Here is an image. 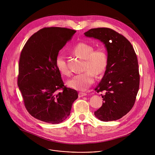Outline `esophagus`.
Returning a JSON list of instances; mask_svg holds the SVG:
<instances>
[{
	"label": "esophagus",
	"mask_w": 155,
	"mask_h": 155,
	"mask_svg": "<svg viewBox=\"0 0 155 155\" xmlns=\"http://www.w3.org/2000/svg\"><path fill=\"white\" fill-rule=\"evenodd\" d=\"M87 95V94L84 93V92H79V94H78V95H79V97H80L85 96V95Z\"/></svg>",
	"instance_id": "obj_1"
}]
</instances>
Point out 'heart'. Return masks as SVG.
I'll list each match as a JSON object with an SVG mask.
<instances>
[{
    "instance_id": "b5f03b06",
    "label": "heart",
    "mask_w": 155,
    "mask_h": 155,
    "mask_svg": "<svg viewBox=\"0 0 155 155\" xmlns=\"http://www.w3.org/2000/svg\"><path fill=\"white\" fill-rule=\"evenodd\" d=\"M72 52L75 55L84 59V72L73 76L68 81L69 87L79 91H85L94 84L95 75H99L106 70L109 57L106 50L103 48L94 50L92 45L80 42L76 44L72 49ZM57 69L64 75H69L70 71L67 67L64 55L59 54L55 60Z\"/></svg>"
}]
</instances>
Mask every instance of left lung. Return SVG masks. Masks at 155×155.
<instances>
[{
    "label": "left lung",
    "instance_id": "1",
    "mask_svg": "<svg viewBox=\"0 0 155 155\" xmlns=\"http://www.w3.org/2000/svg\"><path fill=\"white\" fill-rule=\"evenodd\" d=\"M84 35L101 40L107 48L109 63L97 93L105 91L102 106L94 114L102 121L120 119L134 106L140 87L139 66L136 54L129 41L107 28L91 29Z\"/></svg>",
    "mask_w": 155,
    "mask_h": 155
}]
</instances>
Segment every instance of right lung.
<instances>
[{"label": "right lung", "mask_w": 155, "mask_h": 155, "mask_svg": "<svg viewBox=\"0 0 155 155\" xmlns=\"http://www.w3.org/2000/svg\"><path fill=\"white\" fill-rule=\"evenodd\" d=\"M76 32L64 28H44L32 35L21 53L18 85L28 112L35 118L58 124L70 114L78 92L64 85L55 60Z\"/></svg>", "instance_id": "add662e5"}]
</instances>
